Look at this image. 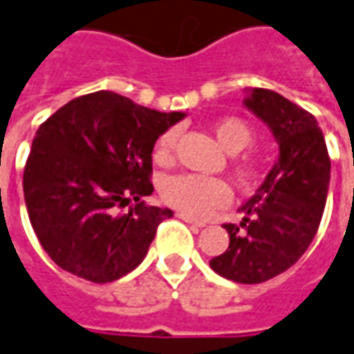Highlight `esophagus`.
Instances as JSON below:
<instances>
[{
    "instance_id": "1",
    "label": "esophagus",
    "mask_w": 354,
    "mask_h": 354,
    "mask_svg": "<svg viewBox=\"0 0 354 354\" xmlns=\"http://www.w3.org/2000/svg\"><path fill=\"white\" fill-rule=\"evenodd\" d=\"M177 217H179V219H183L185 223H190V225H194V227H205L204 221H198V219L190 217V215H187V213H177Z\"/></svg>"
}]
</instances>
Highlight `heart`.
<instances>
[{
	"label": "heart",
	"instance_id": "1",
	"mask_svg": "<svg viewBox=\"0 0 354 354\" xmlns=\"http://www.w3.org/2000/svg\"><path fill=\"white\" fill-rule=\"evenodd\" d=\"M213 135L223 149L236 154L248 147H252L253 131L250 125L240 118H221L213 124ZM175 147V131L167 129L156 141V158L160 162L169 160ZM230 173L234 185L242 192H253L265 179L267 167L261 158L248 154L242 158L230 160ZM160 194L165 204L171 205L181 213L192 217H204L213 209H219L229 204L230 189L227 183L217 177H204L194 173H179L169 175L162 181Z\"/></svg>",
	"mask_w": 354,
	"mask_h": 354
}]
</instances>
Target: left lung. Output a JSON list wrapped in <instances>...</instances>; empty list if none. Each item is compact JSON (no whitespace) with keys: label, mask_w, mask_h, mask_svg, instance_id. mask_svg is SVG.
Masks as SVG:
<instances>
[{"label":"left lung","mask_w":354,"mask_h":354,"mask_svg":"<svg viewBox=\"0 0 354 354\" xmlns=\"http://www.w3.org/2000/svg\"><path fill=\"white\" fill-rule=\"evenodd\" d=\"M245 106L269 125L280 158L240 207L242 223L223 225L229 248L209 265L238 284H261L295 265L317 234L330 185V156L317 118L295 102L255 87Z\"/></svg>","instance_id":"1"}]
</instances>
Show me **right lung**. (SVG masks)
Wrapping results in <instances>:
<instances>
[{
  "label": "right lung",
  "mask_w": 354,
  "mask_h": 354,
  "mask_svg": "<svg viewBox=\"0 0 354 354\" xmlns=\"http://www.w3.org/2000/svg\"><path fill=\"white\" fill-rule=\"evenodd\" d=\"M183 118L97 91L39 125L22 187L37 240L61 269L106 284L141 265L158 225L173 215L145 202L154 190L152 149Z\"/></svg>",
  "instance_id": "obj_1"
}]
</instances>
